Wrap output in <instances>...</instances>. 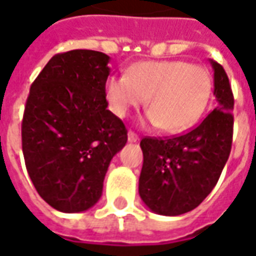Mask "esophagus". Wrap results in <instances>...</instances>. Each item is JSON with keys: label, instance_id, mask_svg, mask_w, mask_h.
Instances as JSON below:
<instances>
[{"label": "esophagus", "instance_id": "esophagus-1", "mask_svg": "<svg viewBox=\"0 0 256 256\" xmlns=\"http://www.w3.org/2000/svg\"><path fill=\"white\" fill-rule=\"evenodd\" d=\"M128 142H137V141H138V136L134 133V132H132V130H128Z\"/></svg>", "mask_w": 256, "mask_h": 256}]
</instances>
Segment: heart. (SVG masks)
I'll return each mask as SVG.
<instances>
[{
  "mask_svg": "<svg viewBox=\"0 0 256 256\" xmlns=\"http://www.w3.org/2000/svg\"><path fill=\"white\" fill-rule=\"evenodd\" d=\"M212 78L207 68L184 60L142 62L130 66L124 75L106 82L108 106L118 118L146 100L145 122L164 133L186 132L196 124L208 104Z\"/></svg>",
  "mask_w": 256,
  "mask_h": 256,
  "instance_id": "1",
  "label": "heart"
}]
</instances>
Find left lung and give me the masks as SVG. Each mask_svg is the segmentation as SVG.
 <instances>
[{
  "label": "left lung",
  "mask_w": 256,
  "mask_h": 256,
  "mask_svg": "<svg viewBox=\"0 0 256 256\" xmlns=\"http://www.w3.org/2000/svg\"><path fill=\"white\" fill-rule=\"evenodd\" d=\"M210 63L214 70V111L188 133L145 137L140 142L144 163L138 192L156 214L176 216L196 208L214 189L230 154L233 93L224 67L214 60Z\"/></svg>",
  "instance_id": "1"
}]
</instances>
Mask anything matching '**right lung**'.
Wrapping results in <instances>:
<instances>
[{
  "label": "right lung",
  "instance_id": "add662e5",
  "mask_svg": "<svg viewBox=\"0 0 256 256\" xmlns=\"http://www.w3.org/2000/svg\"><path fill=\"white\" fill-rule=\"evenodd\" d=\"M110 56L76 49L53 56L32 82L22 122L31 181L62 212L93 207L112 158L128 142L123 122L106 110Z\"/></svg>",
  "mask_w": 256,
  "mask_h": 256
}]
</instances>
